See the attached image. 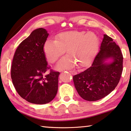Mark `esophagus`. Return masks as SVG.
I'll return each mask as SVG.
<instances>
[{
    "label": "esophagus",
    "instance_id": "34e87169",
    "mask_svg": "<svg viewBox=\"0 0 131 131\" xmlns=\"http://www.w3.org/2000/svg\"><path fill=\"white\" fill-rule=\"evenodd\" d=\"M69 73H70L72 74H74V73H75V72L73 71V70H69Z\"/></svg>",
    "mask_w": 131,
    "mask_h": 131
}]
</instances>
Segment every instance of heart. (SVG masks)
Returning <instances> with one entry per match:
<instances>
[{"label": "heart", "instance_id": "1", "mask_svg": "<svg viewBox=\"0 0 131 131\" xmlns=\"http://www.w3.org/2000/svg\"><path fill=\"white\" fill-rule=\"evenodd\" d=\"M99 47V38L93 32L71 31L61 32L56 36V40L48 39L43 50L48 61L54 63L64 54L57 64V69H71L76 64L84 67L92 61Z\"/></svg>", "mask_w": 131, "mask_h": 131}]
</instances>
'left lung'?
<instances>
[{
  "instance_id": "obj_1",
  "label": "left lung",
  "mask_w": 131,
  "mask_h": 131,
  "mask_svg": "<svg viewBox=\"0 0 131 131\" xmlns=\"http://www.w3.org/2000/svg\"><path fill=\"white\" fill-rule=\"evenodd\" d=\"M123 56L111 37L104 34L100 50L90 67L73 76L74 87L85 100L104 98L115 89L122 72Z\"/></svg>"
}]
</instances>
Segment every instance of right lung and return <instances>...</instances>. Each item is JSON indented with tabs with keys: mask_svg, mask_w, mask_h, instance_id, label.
<instances>
[{
	"mask_svg": "<svg viewBox=\"0 0 131 131\" xmlns=\"http://www.w3.org/2000/svg\"><path fill=\"white\" fill-rule=\"evenodd\" d=\"M49 34L45 28L32 31L18 45L11 68L12 82L23 99L36 104L48 103L55 98L60 73L51 70L43 50Z\"/></svg>",
	"mask_w": 131,
	"mask_h": 131,
	"instance_id": "1",
	"label": "right lung"
}]
</instances>
